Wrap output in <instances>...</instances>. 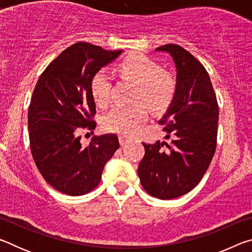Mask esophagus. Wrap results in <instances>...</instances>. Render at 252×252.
<instances>
[{"label":"esophagus","instance_id":"obj_1","mask_svg":"<svg viewBox=\"0 0 252 252\" xmlns=\"http://www.w3.org/2000/svg\"><path fill=\"white\" fill-rule=\"evenodd\" d=\"M119 142H120L121 146H126V144L130 142V139L126 138V136H125V135H120L119 136Z\"/></svg>","mask_w":252,"mask_h":252}]
</instances>
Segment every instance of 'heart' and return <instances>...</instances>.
I'll return each mask as SVG.
<instances>
[{"mask_svg": "<svg viewBox=\"0 0 252 252\" xmlns=\"http://www.w3.org/2000/svg\"><path fill=\"white\" fill-rule=\"evenodd\" d=\"M120 78L135 84L133 102H142L153 112L168 108L177 92V81L160 65L144 55H132L119 64ZM112 82L105 71L100 70L91 80V93L95 103L104 108L111 101ZM142 103L131 106H116L104 114L102 126L109 132L132 135L147 120L148 112Z\"/></svg>", "mask_w": 252, "mask_h": 252, "instance_id": "1", "label": "heart"}]
</instances>
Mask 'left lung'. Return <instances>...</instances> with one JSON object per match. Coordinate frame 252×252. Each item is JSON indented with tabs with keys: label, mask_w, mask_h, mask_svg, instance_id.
Masks as SVG:
<instances>
[{
	"label": "left lung",
	"mask_w": 252,
	"mask_h": 252,
	"mask_svg": "<svg viewBox=\"0 0 252 252\" xmlns=\"http://www.w3.org/2000/svg\"><path fill=\"white\" fill-rule=\"evenodd\" d=\"M177 67V92L159 125L173 136L171 144L142 143L144 157L138 176L155 198L174 199L201 181L216 152L219 105L204 66L180 45L165 44Z\"/></svg>",
	"instance_id": "obj_1"
}]
</instances>
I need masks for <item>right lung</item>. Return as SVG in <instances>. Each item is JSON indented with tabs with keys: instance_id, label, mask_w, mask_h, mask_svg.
Listing matches in <instances>:
<instances>
[{
	"instance_id": "1",
	"label": "right lung",
	"mask_w": 252,
	"mask_h": 252,
	"mask_svg": "<svg viewBox=\"0 0 252 252\" xmlns=\"http://www.w3.org/2000/svg\"><path fill=\"white\" fill-rule=\"evenodd\" d=\"M121 53L78 42L55 58L37 80L28 113L30 147L42 177L60 192L92 191L120 147L116 134L94 135L84 147L80 132L96 126L93 75Z\"/></svg>"
}]
</instances>
